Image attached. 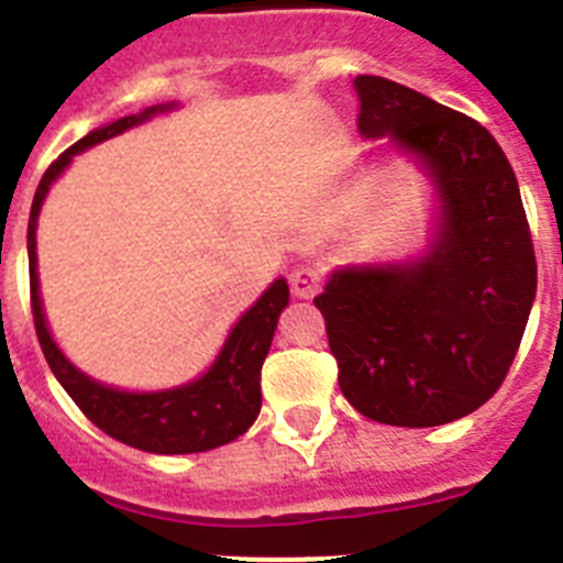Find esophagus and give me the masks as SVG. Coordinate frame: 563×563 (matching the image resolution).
Here are the masks:
<instances>
[{
	"label": "esophagus",
	"instance_id": "1",
	"mask_svg": "<svg viewBox=\"0 0 563 563\" xmlns=\"http://www.w3.org/2000/svg\"><path fill=\"white\" fill-rule=\"evenodd\" d=\"M321 282H324V273L318 271V267L298 265L292 267L290 273V287L296 298H312L318 290H321Z\"/></svg>",
	"mask_w": 563,
	"mask_h": 563
}]
</instances>
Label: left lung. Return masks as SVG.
<instances>
[{
    "instance_id": "obj_1",
    "label": "left lung",
    "mask_w": 563,
    "mask_h": 563,
    "mask_svg": "<svg viewBox=\"0 0 563 563\" xmlns=\"http://www.w3.org/2000/svg\"><path fill=\"white\" fill-rule=\"evenodd\" d=\"M357 132L389 143L434 188L420 256L343 265L316 307L343 397L375 422L431 429L471 415L505 380L536 301L519 183L485 126L380 76H357ZM372 154V152H369Z\"/></svg>"
}]
</instances>
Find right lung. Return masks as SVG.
Returning a JSON list of instances; mask_svg holds the SVG:
<instances>
[{"label":"right lung","mask_w":563,"mask_h":563,"mask_svg":"<svg viewBox=\"0 0 563 563\" xmlns=\"http://www.w3.org/2000/svg\"><path fill=\"white\" fill-rule=\"evenodd\" d=\"M180 103H157L137 114H126L118 121L98 126L67 148L53 166L44 172L42 183L33 197L27 222V262H30V301H33V321L42 352L49 369L56 375L78 409L96 422L103 434L132 445L148 454H200V451L220 449L245 434L256 422L262 409V363L271 352L276 335L278 316L290 305V287L282 276L267 287L262 296L236 318L228 332L222 350L213 363L194 380L157 391H129L109 386V383L89 377L76 363L69 361L56 343L44 316L42 290H38V256H36V228L38 213L47 200L53 183L67 172L73 157L98 143L109 141L126 129L152 121L154 114L174 112Z\"/></svg>","instance_id":"add662e5"}]
</instances>
